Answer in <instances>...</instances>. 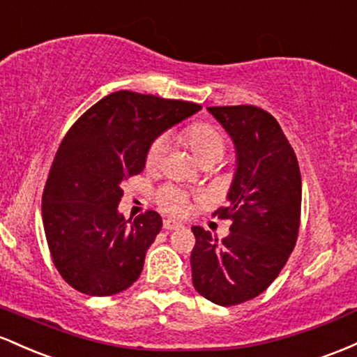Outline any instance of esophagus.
I'll return each instance as SVG.
<instances>
[{
    "instance_id": "esophagus-1",
    "label": "esophagus",
    "mask_w": 357,
    "mask_h": 357,
    "mask_svg": "<svg viewBox=\"0 0 357 357\" xmlns=\"http://www.w3.org/2000/svg\"><path fill=\"white\" fill-rule=\"evenodd\" d=\"M183 224L178 222V221H174V219H165L163 221V229L167 231H177V229H182Z\"/></svg>"
}]
</instances>
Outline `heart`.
<instances>
[{"mask_svg":"<svg viewBox=\"0 0 357 357\" xmlns=\"http://www.w3.org/2000/svg\"><path fill=\"white\" fill-rule=\"evenodd\" d=\"M182 138L185 139L187 145L194 151L200 163L209 162L222 157L226 151V139L221 131L209 123H190L189 126L183 128ZM168 150V138L167 135H158L153 142L146 148L145 162L148 168H158L165 160ZM157 202L163 211L170 212V214H183L189 207V197L183 190L177 189L174 185H163L157 192Z\"/></svg>","mask_w":357,"mask_h":357,"instance_id":"obj_1","label":"heart"}]
</instances>
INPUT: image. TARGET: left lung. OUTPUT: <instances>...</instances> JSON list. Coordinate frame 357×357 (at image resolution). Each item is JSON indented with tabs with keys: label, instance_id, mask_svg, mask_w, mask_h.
Listing matches in <instances>:
<instances>
[{
	"label": "left lung",
	"instance_id": "8db88e82",
	"mask_svg": "<svg viewBox=\"0 0 357 357\" xmlns=\"http://www.w3.org/2000/svg\"><path fill=\"white\" fill-rule=\"evenodd\" d=\"M234 142L238 168L227 200L214 212L231 221L218 239L192 227V283L218 305H239L271 285L298 238L302 177L294 148L268 111L250 106L207 107Z\"/></svg>",
	"mask_w": 357,
	"mask_h": 357
}]
</instances>
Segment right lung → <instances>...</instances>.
I'll return each instance as SVG.
<instances>
[{
	"label": "right lung",
	"instance_id": "right-lung-1",
	"mask_svg": "<svg viewBox=\"0 0 357 357\" xmlns=\"http://www.w3.org/2000/svg\"><path fill=\"white\" fill-rule=\"evenodd\" d=\"M202 106L118 91L84 113L63 136L42 197L47 244L57 271L92 297L126 290L162 229L158 212L135 221L118 212L121 183L145 168L146 148Z\"/></svg>",
	"mask_w": 357,
	"mask_h": 357
}]
</instances>
